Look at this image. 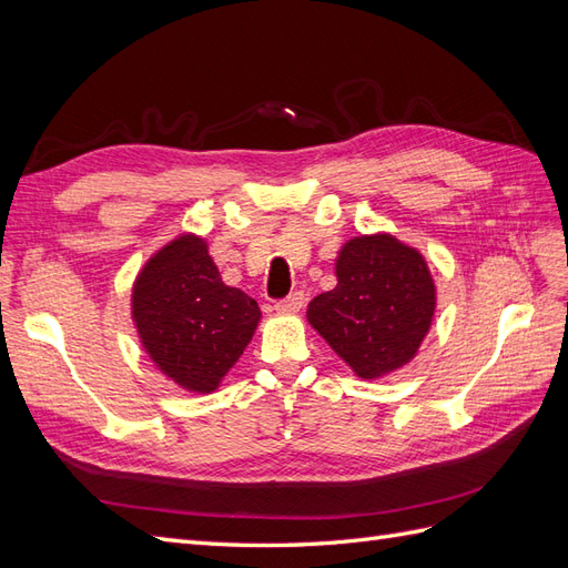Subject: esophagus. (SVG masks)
Masks as SVG:
<instances>
[{"label":"esophagus","mask_w":568,"mask_h":568,"mask_svg":"<svg viewBox=\"0 0 568 568\" xmlns=\"http://www.w3.org/2000/svg\"><path fill=\"white\" fill-rule=\"evenodd\" d=\"M303 301L305 298H303L301 291H294V294H288L286 298L274 303V311L282 313V315H294V313H298L301 307H303Z\"/></svg>","instance_id":"obj_1"}]
</instances>
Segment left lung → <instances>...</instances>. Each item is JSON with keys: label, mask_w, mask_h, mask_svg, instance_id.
I'll list each match as a JSON object with an SVG mask.
<instances>
[{"label": "left lung", "mask_w": 568, "mask_h": 568, "mask_svg": "<svg viewBox=\"0 0 568 568\" xmlns=\"http://www.w3.org/2000/svg\"><path fill=\"white\" fill-rule=\"evenodd\" d=\"M336 280L307 305V322L363 379L407 365L436 311L422 253L390 234L355 236L336 257Z\"/></svg>", "instance_id": "obj_1"}]
</instances>
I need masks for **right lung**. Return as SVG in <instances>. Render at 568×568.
Returning a JSON list of instances; mask_svg holds the SVG:
<instances>
[{
    "label": "right lung",
    "instance_id": "1",
    "mask_svg": "<svg viewBox=\"0 0 568 568\" xmlns=\"http://www.w3.org/2000/svg\"><path fill=\"white\" fill-rule=\"evenodd\" d=\"M132 317L165 376L192 393H211L248 346L261 307L222 282L203 239L184 234L140 272Z\"/></svg>",
    "mask_w": 568,
    "mask_h": 568
}]
</instances>
